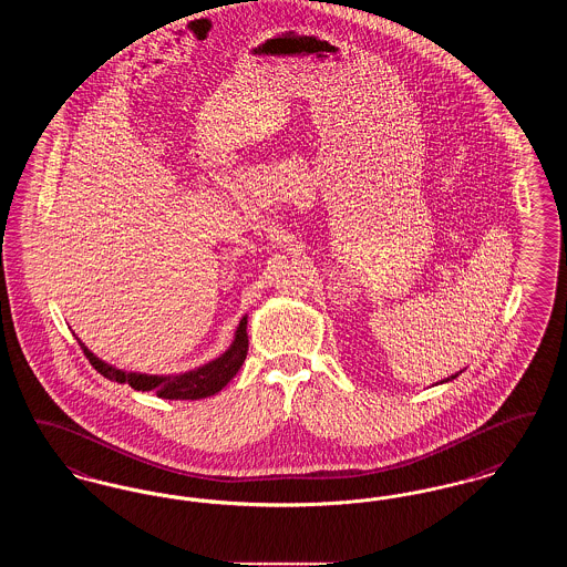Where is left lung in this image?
<instances>
[{
  "instance_id": "8db88e82",
  "label": "left lung",
  "mask_w": 567,
  "mask_h": 567,
  "mask_svg": "<svg viewBox=\"0 0 567 567\" xmlns=\"http://www.w3.org/2000/svg\"><path fill=\"white\" fill-rule=\"evenodd\" d=\"M451 378H457V374H455V377H451ZM451 378H446V380H444V382H449V380H451Z\"/></svg>"
}]
</instances>
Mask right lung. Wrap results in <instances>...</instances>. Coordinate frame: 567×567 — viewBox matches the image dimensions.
<instances>
[{
	"mask_svg": "<svg viewBox=\"0 0 567 567\" xmlns=\"http://www.w3.org/2000/svg\"><path fill=\"white\" fill-rule=\"evenodd\" d=\"M81 349L86 354L89 363L109 380L127 382L135 391H153V393H157V398H163V400H202V398H210L218 393L243 368L246 351H248L246 317L238 324V331H236V338H234V344L229 347V351L223 352L215 361H210L193 372H187V374H181V377H148V374L121 372L109 363H104L102 359H97L82 342Z\"/></svg>",
	"mask_w": 567,
	"mask_h": 567,
	"instance_id": "right-lung-1",
	"label": "right lung"
}]
</instances>
